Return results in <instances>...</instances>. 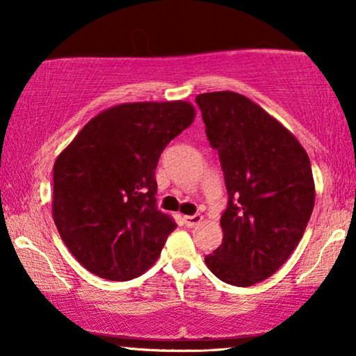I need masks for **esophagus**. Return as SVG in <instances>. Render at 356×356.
<instances>
[{
  "mask_svg": "<svg viewBox=\"0 0 356 356\" xmlns=\"http://www.w3.org/2000/svg\"><path fill=\"white\" fill-rule=\"evenodd\" d=\"M182 220H184V224H186L187 227H194V226H197V224H201V222H202V216H201V214L184 216Z\"/></svg>",
  "mask_w": 356,
  "mask_h": 356,
  "instance_id": "obj_1",
  "label": "esophagus"
}]
</instances>
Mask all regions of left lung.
I'll return each mask as SVG.
<instances>
[{
  "mask_svg": "<svg viewBox=\"0 0 356 356\" xmlns=\"http://www.w3.org/2000/svg\"><path fill=\"white\" fill-rule=\"evenodd\" d=\"M195 102L229 194L222 243L206 264L246 288L275 275L303 238L314 206L312 164L298 138L248 97L224 90Z\"/></svg>",
  "mask_w": 356,
  "mask_h": 356,
  "instance_id": "1",
  "label": "left lung"
}]
</instances>
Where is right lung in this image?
Returning <instances> with one entry per match:
<instances>
[{"instance_id":"1","label":"right lung","mask_w":356,"mask_h":356,"mask_svg":"<svg viewBox=\"0 0 356 356\" xmlns=\"http://www.w3.org/2000/svg\"><path fill=\"white\" fill-rule=\"evenodd\" d=\"M195 118L191 102H132L85 124L53 165L51 212L65 246L93 275H144L177 224L155 206L159 157Z\"/></svg>"}]
</instances>
